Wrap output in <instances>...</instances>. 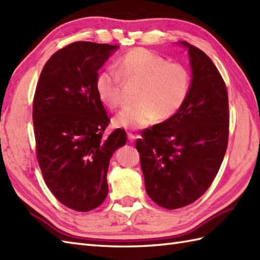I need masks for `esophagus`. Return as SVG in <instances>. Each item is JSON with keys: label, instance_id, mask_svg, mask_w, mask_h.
I'll list each match as a JSON object with an SVG mask.
<instances>
[{"label": "esophagus", "instance_id": "34e87169", "mask_svg": "<svg viewBox=\"0 0 260 260\" xmlns=\"http://www.w3.org/2000/svg\"><path fill=\"white\" fill-rule=\"evenodd\" d=\"M127 137H128V141H129V143H134L137 136H135L134 134H133V133H127Z\"/></svg>", "mask_w": 260, "mask_h": 260}]
</instances>
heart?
<instances>
[{
  "label": "heart",
  "mask_w": 260,
  "mask_h": 260,
  "mask_svg": "<svg viewBox=\"0 0 260 260\" xmlns=\"http://www.w3.org/2000/svg\"><path fill=\"white\" fill-rule=\"evenodd\" d=\"M191 74L187 66L168 62L165 57L143 47L125 53L116 61V70L105 69L96 75L95 90L99 99L111 110L122 104L124 83L137 84L135 104L125 107L114 118L117 127L138 129L159 120L171 118L188 98Z\"/></svg>",
  "instance_id": "heart-1"
}]
</instances>
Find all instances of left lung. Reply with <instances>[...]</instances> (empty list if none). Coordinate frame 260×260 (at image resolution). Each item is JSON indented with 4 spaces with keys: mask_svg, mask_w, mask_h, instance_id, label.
<instances>
[{
    "mask_svg": "<svg viewBox=\"0 0 260 260\" xmlns=\"http://www.w3.org/2000/svg\"><path fill=\"white\" fill-rule=\"evenodd\" d=\"M191 88L182 108L136 141L147 195L176 209L204 195L219 171L229 134L228 93L206 54L187 42Z\"/></svg>",
    "mask_w": 260,
    "mask_h": 260,
    "instance_id": "8db88e82",
    "label": "left lung"
}]
</instances>
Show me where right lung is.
<instances>
[{
  "mask_svg": "<svg viewBox=\"0 0 260 260\" xmlns=\"http://www.w3.org/2000/svg\"><path fill=\"white\" fill-rule=\"evenodd\" d=\"M117 47L83 41L66 45L45 63L35 89L33 125L42 175L57 201L77 212L105 201L110 159L127 141L120 128L103 137L111 119L94 86Z\"/></svg>",
  "mask_w": 260,
  "mask_h": 260,
  "instance_id": "right-lung-1",
  "label": "right lung"
}]
</instances>
